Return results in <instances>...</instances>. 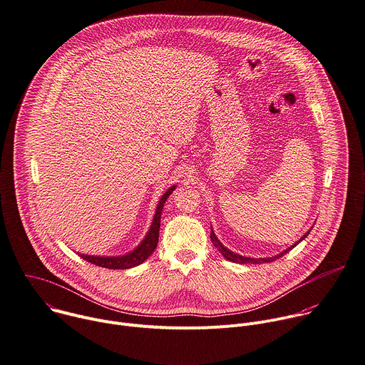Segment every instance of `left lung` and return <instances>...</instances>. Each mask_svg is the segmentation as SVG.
<instances>
[{"label": "left lung", "mask_w": 365, "mask_h": 365, "mask_svg": "<svg viewBox=\"0 0 365 365\" xmlns=\"http://www.w3.org/2000/svg\"><path fill=\"white\" fill-rule=\"evenodd\" d=\"M308 233L309 232H307L298 242L297 244H299V242L302 240V239H305L307 236H308ZM210 240H212V244L215 245V248H217V251L227 259V261H230V262H236V264H264V262H274V261H277V259H279V258H282L287 252H289L294 247H297V244L295 245H292L291 248H288L287 251H284V252H281L279 255H277V257H272V258H259V259H257V258H247V257H242V255H237V254H235V252H232V251H229L227 248H225L220 242H219V239L216 237V235H215V232H213V229L210 230Z\"/></svg>", "instance_id": "8db88e82"}]
</instances>
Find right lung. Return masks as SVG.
Here are the masks:
<instances>
[{
	"label": "right lung",
	"mask_w": 365,
	"mask_h": 365,
	"mask_svg": "<svg viewBox=\"0 0 365 365\" xmlns=\"http://www.w3.org/2000/svg\"><path fill=\"white\" fill-rule=\"evenodd\" d=\"M175 190V186H172L170 189H168V192L162 196L150 230L148 232L146 237L142 240V244L132 251L128 255L123 257H90V255H78L81 257L84 261L101 267V268H108V269H129L133 267H138L140 264H143L156 250L158 242H159V227H160V216H162V209L165 202L168 200V197L172 195V192Z\"/></svg>",
	"instance_id": "obj_1"
}]
</instances>
